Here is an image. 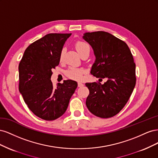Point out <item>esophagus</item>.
<instances>
[{
  "instance_id": "1",
  "label": "esophagus",
  "mask_w": 158,
  "mask_h": 158,
  "mask_svg": "<svg viewBox=\"0 0 158 158\" xmlns=\"http://www.w3.org/2000/svg\"><path fill=\"white\" fill-rule=\"evenodd\" d=\"M84 85V84H82V82H78V87H82Z\"/></svg>"
}]
</instances>
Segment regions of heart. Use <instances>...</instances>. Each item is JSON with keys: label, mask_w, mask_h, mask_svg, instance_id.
<instances>
[{"label": "heart", "mask_w": 158, "mask_h": 158, "mask_svg": "<svg viewBox=\"0 0 158 158\" xmlns=\"http://www.w3.org/2000/svg\"><path fill=\"white\" fill-rule=\"evenodd\" d=\"M75 48L76 50H77L80 56H82L83 54L85 53V52L90 51L89 45L86 44L85 42L80 41L76 43ZM64 54V49H63L60 51V56H59L60 61L63 60ZM83 73H84V70L82 69L74 68V67H71L66 71V75H67L68 77L76 80H80L82 79L83 76Z\"/></svg>", "instance_id": "obj_1"}]
</instances>
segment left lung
<instances>
[{
    "label": "left lung",
    "mask_w": 158,
    "mask_h": 158,
    "mask_svg": "<svg viewBox=\"0 0 158 158\" xmlns=\"http://www.w3.org/2000/svg\"><path fill=\"white\" fill-rule=\"evenodd\" d=\"M83 39L92 47L95 56L90 73L96 78H107L103 84L85 83L89 90L85 104L94 115L112 117L125 107L135 87L132 55L125 42L108 32H86Z\"/></svg>",
    "instance_id": "1"
}]
</instances>
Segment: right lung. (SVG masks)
<instances>
[{
  "instance_id": "obj_1",
  "label": "right lung",
  "mask_w": 158,
  "mask_h": 158,
  "mask_svg": "<svg viewBox=\"0 0 158 158\" xmlns=\"http://www.w3.org/2000/svg\"><path fill=\"white\" fill-rule=\"evenodd\" d=\"M71 33H49L27 47L19 64V91L36 116L45 121L58 118L67 109L78 84L64 80L56 88L51 80L52 69Z\"/></svg>"
}]
</instances>
